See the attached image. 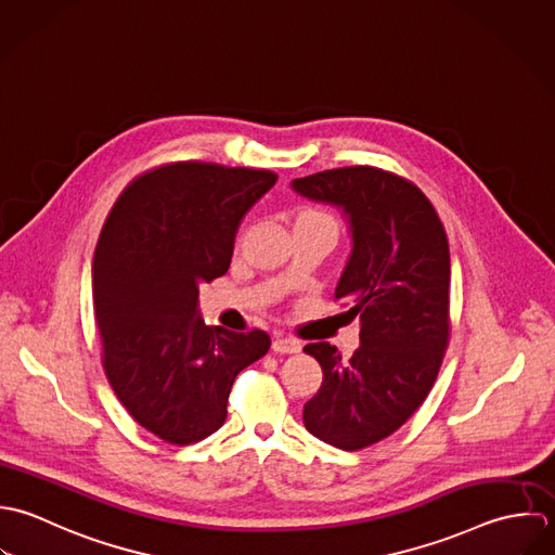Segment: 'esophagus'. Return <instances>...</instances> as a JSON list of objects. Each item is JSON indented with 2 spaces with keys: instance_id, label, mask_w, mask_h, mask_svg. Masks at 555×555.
<instances>
[{
  "instance_id": "34e87169",
  "label": "esophagus",
  "mask_w": 555,
  "mask_h": 555,
  "mask_svg": "<svg viewBox=\"0 0 555 555\" xmlns=\"http://www.w3.org/2000/svg\"><path fill=\"white\" fill-rule=\"evenodd\" d=\"M272 349L276 353H298L302 349V345H300V340L289 338V336H274Z\"/></svg>"
}]
</instances>
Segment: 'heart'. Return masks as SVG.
Instances as JSON below:
<instances>
[{
	"mask_svg": "<svg viewBox=\"0 0 555 555\" xmlns=\"http://www.w3.org/2000/svg\"><path fill=\"white\" fill-rule=\"evenodd\" d=\"M305 221L324 222V224H331L334 231H336V224H334L333 217H331L326 210H320V208H311V206L300 208V210L296 212V222ZM296 222H294V224H296Z\"/></svg>",
	"mask_w": 555,
	"mask_h": 555,
	"instance_id": "obj_1",
	"label": "heart"
}]
</instances>
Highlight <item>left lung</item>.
I'll use <instances>...</instances> for the list:
<instances>
[{
	"label": "left lung",
	"mask_w": 555,
	"mask_h": 555,
	"mask_svg": "<svg viewBox=\"0 0 555 555\" xmlns=\"http://www.w3.org/2000/svg\"><path fill=\"white\" fill-rule=\"evenodd\" d=\"M343 210L351 255L334 298L360 322L351 358L326 343L305 347L324 371L305 403V427L322 442L360 450L395 434L427 399L450 336V250L442 221L410 180L356 165L292 182Z\"/></svg>",
	"instance_id": "obj_1"
}]
</instances>
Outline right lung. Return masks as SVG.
<instances>
[{
  "mask_svg": "<svg viewBox=\"0 0 555 555\" xmlns=\"http://www.w3.org/2000/svg\"><path fill=\"white\" fill-rule=\"evenodd\" d=\"M276 173L215 163H171L132 180L103 224L94 315L115 397L173 446L219 431L235 375L266 356L263 331L206 326L199 285L231 263L242 217Z\"/></svg>",
  "mask_w": 555,
  "mask_h": 555,
  "instance_id": "obj_1",
  "label": "right lung"
}]
</instances>
